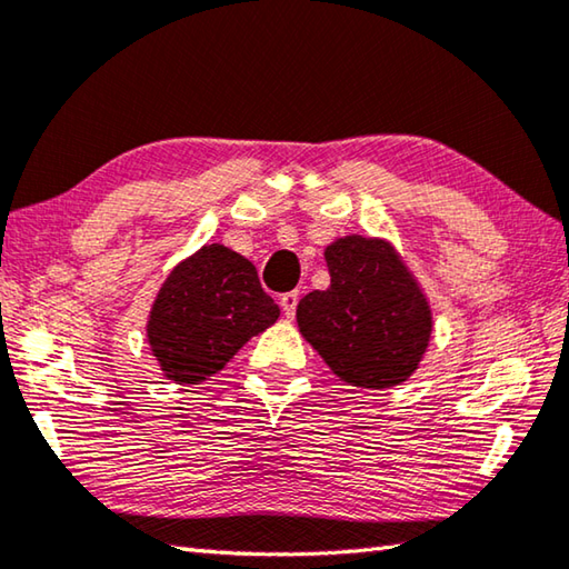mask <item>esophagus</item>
I'll return each instance as SVG.
<instances>
[{
  "label": "esophagus",
  "instance_id": "34e87169",
  "mask_svg": "<svg viewBox=\"0 0 569 569\" xmlns=\"http://www.w3.org/2000/svg\"><path fill=\"white\" fill-rule=\"evenodd\" d=\"M296 303H298V291H288L281 296V308H283V316L286 319H293L296 313Z\"/></svg>",
  "mask_w": 569,
  "mask_h": 569
}]
</instances>
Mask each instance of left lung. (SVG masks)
Returning a JSON list of instances; mask_svg holds the SVG:
<instances>
[{
	"label": "left lung",
	"instance_id": "1",
	"mask_svg": "<svg viewBox=\"0 0 569 569\" xmlns=\"http://www.w3.org/2000/svg\"><path fill=\"white\" fill-rule=\"evenodd\" d=\"M323 258L331 286L298 301V331L349 387H399L435 331L427 293L383 238H336Z\"/></svg>",
	"mask_w": 569,
	"mask_h": 569
}]
</instances>
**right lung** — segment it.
<instances>
[{
    "mask_svg": "<svg viewBox=\"0 0 569 569\" xmlns=\"http://www.w3.org/2000/svg\"><path fill=\"white\" fill-rule=\"evenodd\" d=\"M281 316L256 266L236 250L206 243L168 273L148 316V343L162 377L200 383Z\"/></svg>",
    "mask_w": 569,
    "mask_h": 569,
    "instance_id": "obj_1",
    "label": "right lung"
}]
</instances>
